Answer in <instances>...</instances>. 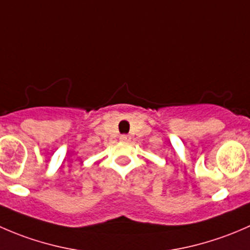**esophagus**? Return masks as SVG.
Masks as SVG:
<instances>
[{"mask_svg":"<svg viewBox=\"0 0 250 250\" xmlns=\"http://www.w3.org/2000/svg\"><path fill=\"white\" fill-rule=\"evenodd\" d=\"M120 140L121 141H129L130 140V137H129V135H127V134H122L120 137Z\"/></svg>","mask_w":250,"mask_h":250,"instance_id":"34e87169","label":"esophagus"}]
</instances>
